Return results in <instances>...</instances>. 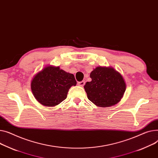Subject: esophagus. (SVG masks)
<instances>
[{"label": "esophagus", "mask_w": 158, "mask_h": 158, "mask_svg": "<svg viewBox=\"0 0 158 158\" xmlns=\"http://www.w3.org/2000/svg\"><path fill=\"white\" fill-rule=\"evenodd\" d=\"M85 85V81H82L81 82H78V85L80 86H84V85Z\"/></svg>", "instance_id": "1"}]
</instances>
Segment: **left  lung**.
Segmentation results:
<instances>
[{"mask_svg":"<svg viewBox=\"0 0 158 158\" xmlns=\"http://www.w3.org/2000/svg\"><path fill=\"white\" fill-rule=\"evenodd\" d=\"M91 82L84 86L88 98L98 107H107L117 104L126 90L122 76L113 68L98 67L90 73Z\"/></svg>","mask_w":158,"mask_h":158,"instance_id":"left-lung-1","label":"left lung"}]
</instances>
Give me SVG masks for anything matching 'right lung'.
Here are the masks:
<instances>
[{
  "mask_svg": "<svg viewBox=\"0 0 158 158\" xmlns=\"http://www.w3.org/2000/svg\"><path fill=\"white\" fill-rule=\"evenodd\" d=\"M76 84L72 73L60 69L59 67L48 66L35 75L31 81V89L39 103L53 107L66 99L69 89Z\"/></svg>",
  "mask_w": 158,
  "mask_h": 158,
  "instance_id": "obj_1",
  "label": "right lung"
}]
</instances>
